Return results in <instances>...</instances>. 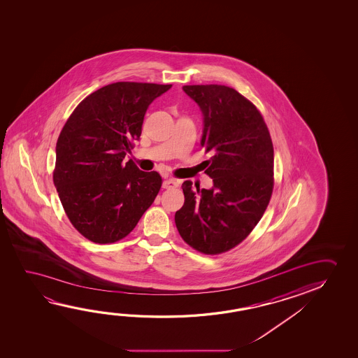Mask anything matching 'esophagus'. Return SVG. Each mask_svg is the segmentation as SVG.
<instances>
[{"mask_svg":"<svg viewBox=\"0 0 358 358\" xmlns=\"http://www.w3.org/2000/svg\"><path fill=\"white\" fill-rule=\"evenodd\" d=\"M180 185V182L175 180V178H166L164 183H162V187L164 188H173L177 187Z\"/></svg>","mask_w":358,"mask_h":358,"instance_id":"1","label":"esophagus"}]
</instances>
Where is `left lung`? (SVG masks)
I'll use <instances>...</instances> for the list:
<instances>
[{
	"label": "left lung",
	"instance_id": "left-lung-1",
	"mask_svg": "<svg viewBox=\"0 0 358 358\" xmlns=\"http://www.w3.org/2000/svg\"><path fill=\"white\" fill-rule=\"evenodd\" d=\"M182 90L203 115L201 146L212 153L210 189L185 181V203L175 215L183 241L199 252H226L255 229L273 189V145L264 118L235 88L192 85Z\"/></svg>",
	"mask_w": 358,
	"mask_h": 358
}]
</instances>
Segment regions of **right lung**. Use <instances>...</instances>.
Here are the masks:
<instances>
[{"mask_svg":"<svg viewBox=\"0 0 358 358\" xmlns=\"http://www.w3.org/2000/svg\"><path fill=\"white\" fill-rule=\"evenodd\" d=\"M172 85L116 83L77 106L56 145L53 183L73 227L94 243L129 235L162 185L124 156L140 140L148 106Z\"/></svg>","mask_w":358,"mask_h":358,"instance_id":"right-lung-1","label":"right lung"}]
</instances>
